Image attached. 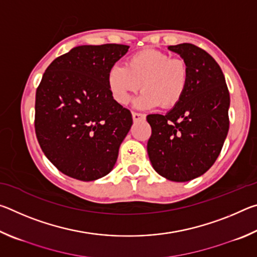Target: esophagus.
Returning <instances> with one entry per match:
<instances>
[{"label":"esophagus","mask_w":257,"mask_h":257,"mask_svg":"<svg viewBox=\"0 0 257 257\" xmlns=\"http://www.w3.org/2000/svg\"><path fill=\"white\" fill-rule=\"evenodd\" d=\"M133 119H134V121L144 120L145 114H143V113H138V112H133Z\"/></svg>","instance_id":"obj_1"}]
</instances>
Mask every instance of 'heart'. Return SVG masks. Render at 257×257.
Listing matches in <instances>:
<instances>
[{
    "instance_id": "1",
    "label": "heart",
    "mask_w": 257,
    "mask_h": 257,
    "mask_svg": "<svg viewBox=\"0 0 257 257\" xmlns=\"http://www.w3.org/2000/svg\"><path fill=\"white\" fill-rule=\"evenodd\" d=\"M189 82L186 61L167 52L145 49L128 56L124 67L115 64L107 72V86L115 102L125 105L142 88L135 106L149 110L172 108L184 97Z\"/></svg>"
}]
</instances>
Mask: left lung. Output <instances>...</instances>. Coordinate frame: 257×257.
<instances>
[{
	"instance_id": "8db88e82",
	"label": "left lung",
	"mask_w": 257,
	"mask_h": 257,
	"mask_svg": "<svg viewBox=\"0 0 257 257\" xmlns=\"http://www.w3.org/2000/svg\"><path fill=\"white\" fill-rule=\"evenodd\" d=\"M189 69L187 90L167 114H149L152 135L147 153L154 170L168 180L185 182L205 173L219 156L229 130L230 95L223 72L196 45H171Z\"/></svg>"
}]
</instances>
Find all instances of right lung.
<instances>
[{
    "mask_svg": "<svg viewBox=\"0 0 257 257\" xmlns=\"http://www.w3.org/2000/svg\"><path fill=\"white\" fill-rule=\"evenodd\" d=\"M121 44L81 45L56 58L36 90L35 132L42 151L68 177L93 181L116 162L133 116L107 86V72L128 52Z\"/></svg>",
    "mask_w": 257,
    "mask_h": 257,
    "instance_id": "add662e5",
    "label": "right lung"
}]
</instances>
